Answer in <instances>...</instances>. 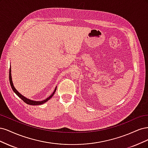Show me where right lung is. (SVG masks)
Returning a JSON list of instances; mask_svg holds the SVG:
<instances>
[{
    "label": "right lung",
    "instance_id": "right-lung-1",
    "mask_svg": "<svg viewBox=\"0 0 148 148\" xmlns=\"http://www.w3.org/2000/svg\"><path fill=\"white\" fill-rule=\"evenodd\" d=\"M9 80H10V86L13 89V91H14V92L16 94V95L18 96L20 98H21V99L23 100L25 103H26V104H28V105H33V106H38V105H41L42 104H44V103H45L46 102H47V101H49V99H51V98L53 96V94L55 93L56 91V89H55L54 91H53V92L52 94V95L49 96V97H47V99H46L45 100H44L42 101H32V100H30V99H27V98H26L25 97H24L23 96H22L20 92H18V91L16 90V89L15 88L14 86H13V82H12V76H11V69L10 68V70H9Z\"/></svg>",
    "mask_w": 148,
    "mask_h": 148
}]
</instances>
